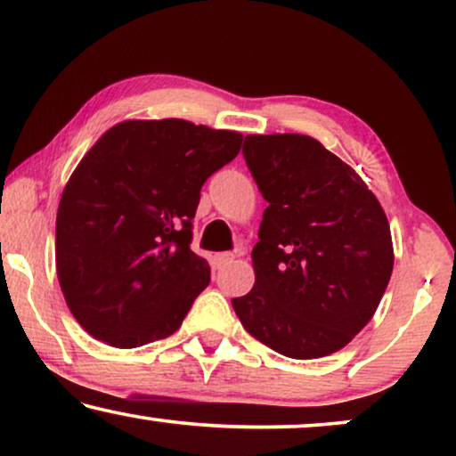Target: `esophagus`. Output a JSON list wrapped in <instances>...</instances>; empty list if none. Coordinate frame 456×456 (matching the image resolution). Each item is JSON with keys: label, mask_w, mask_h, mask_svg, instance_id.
<instances>
[{"label": "esophagus", "mask_w": 456, "mask_h": 456, "mask_svg": "<svg viewBox=\"0 0 456 456\" xmlns=\"http://www.w3.org/2000/svg\"><path fill=\"white\" fill-rule=\"evenodd\" d=\"M234 257H236L234 253H216V255H214V264H216L217 267H224V265L232 264Z\"/></svg>", "instance_id": "esophagus-1"}]
</instances>
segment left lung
I'll return each mask as SVG.
<instances>
[{
    "mask_svg": "<svg viewBox=\"0 0 456 456\" xmlns=\"http://www.w3.org/2000/svg\"><path fill=\"white\" fill-rule=\"evenodd\" d=\"M242 155L267 201L255 286L232 307L290 359H320L367 326L392 276L390 224L357 172L305 134H248Z\"/></svg>",
    "mask_w": 456,
    "mask_h": 456,
    "instance_id": "8db88e82",
    "label": "left lung"
}]
</instances>
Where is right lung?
<instances>
[{
    "instance_id": "1",
    "label": "right lung",
    "mask_w": 456,
    "mask_h": 456,
    "mask_svg": "<svg viewBox=\"0 0 456 456\" xmlns=\"http://www.w3.org/2000/svg\"><path fill=\"white\" fill-rule=\"evenodd\" d=\"M240 142L178 118L124 120L80 159L60 199L55 270L93 338L134 348L180 328L209 284L189 247L201 186Z\"/></svg>"
}]
</instances>
